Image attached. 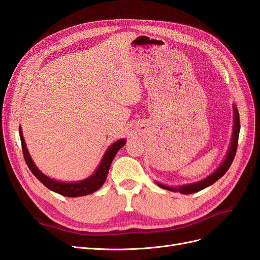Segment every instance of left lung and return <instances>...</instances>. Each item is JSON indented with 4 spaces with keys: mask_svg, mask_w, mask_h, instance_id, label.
<instances>
[{
    "mask_svg": "<svg viewBox=\"0 0 260 260\" xmlns=\"http://www.w3.org/2000/svg\"><path fill=\"white\" fill-rule=\"evenodd\" d=\"M233 123L234 124H233L232 140H231L230 147H229V149H228L225 158L221 164H220V166L214 172H212L211 175H209L205 179H203L202 181H199V182L181 185V186H178V187L168 186V185H165V184L159 183V182H156V183L158 184L160 187L165 188V190L172 191V192H180L182 194H193V193H196V192H199L201 190H204V188L208 187L211 184H214L216 181L221 178L228 171V169L230 168L231 164L234 159L235 152H237V148H238V140H239L241 125H240V116H239L238 108L234 104H233Z\"/></svg>",
    "mask_w": 260,
    "mask_h": 260,
    "instance_id": "left-lung-1",
    "label": "left lung"
}]
</instances>
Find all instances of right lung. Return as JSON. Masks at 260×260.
<instances>
[{"instance_id": "add662e5", "label": "right lung", "mask_w": 260, "mask_h": 260, "mask_svg": "<svg viewBox=\"0 0 260 260\" xmlns=\"http://www.w3.org/2000/svg\"><path fill=\"white\" fill-rule=\"evenodd\" d=\"M19 137L21 141L23 157H25V160L28 165V167L31 170V172L35 175V177L46 187L50 188L51 191L58 193L60 195L67 196V198H78V196L89 195L93 192L98 191L106 181L109 167H111L112 161L114 159V157L116 156L117 152L125 144V142H127L124 139H120L109 146L107 148V151L105 152L103 158H102L99 167L96 168L95 171L93 172V175H91L89 178L78 181V182H61V181L54 180L48 176H45L43 172H41L38 169L32 158L30 157V154L26 146L25 139L22 137L20 127H19Z\"/></svg>"}]
</instances>
